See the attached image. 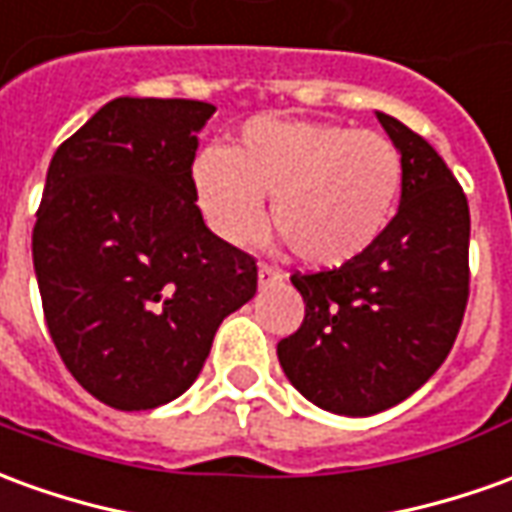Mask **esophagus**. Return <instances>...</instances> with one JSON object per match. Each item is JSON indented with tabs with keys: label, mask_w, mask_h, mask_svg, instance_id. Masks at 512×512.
Listing matches in <instances>:
<instances>
[{
	"label": "esophagus",
	"mask_w": 512,
	"mask_h": 512,
	"mask_svg": "<svg viewBox=\"0 0 512 512\" xmlns=\"http://www.w3.org/2000/svg\"><path fill=\"white\" fill-rule=\"evenodd\" d=\"M280 280H282L280 268L268 266V263H260V266H257V282H260V285H271V282H280Z\"/></svg>",
	"instance_id": "esophagus-1"
}]
</instances>
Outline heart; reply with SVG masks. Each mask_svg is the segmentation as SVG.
Wrapping results in <instances>:
<instances>
[{"mask_svg":"<svg viewBox=\"0 0 512 512\" xmlns=\"http://www.w3.org/2000/svg\"><path fill=\"white\" fill-rule=\"evenodd\" d=\"M402 155L371 130L327 121L252 119L232 149L194 163L196 202L230 244L271 224L302 263L335 268L363 255L391 224L402 194Z\"/></svg>","mask_w":512,"mask_h":512,"instance_id":"obj_1","label":"heart"}]
</instances>
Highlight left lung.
<instances>
[{"mask_svg": "<svg viewBox=\"0 0 512 512\" xmlns=\"http://www.w3.org/2000/svg\"><path fill=\"white\" fill-rule=\"evenodd\" d=\"M402 155V202L363 255L293 274L302 327L277 343L296 391L338 416H374L405 402L441 368L468 302V202L418 132L377 113Z\"/></svg>", "mask_w": 512, "mask_h": 512, "instance_id": "obj_1", "label": "left lung"}]
</instances>
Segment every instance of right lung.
Wrapping results in <instances>:
<instances>
[{"label":"right lung","instance_id":"right-lung-1","mask_svg":"<svg viewBox=\"0 0 512 512\" xmlns=\"http://www.w3.org/2000/svg\"><path fill=\"white\" fill-rule=\"evenodd\" d=\"M216 107L119 96L49 163L32 263L57 355L99 402L152 410L188 391L255 257L196 207L199 130Z\"/></svg>","mask_w":512,"mask_h":512}]
</instances>
